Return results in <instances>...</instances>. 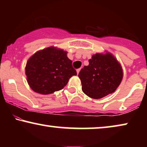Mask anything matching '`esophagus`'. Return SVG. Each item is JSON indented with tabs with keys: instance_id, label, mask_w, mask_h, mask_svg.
Listing matches in <instances>:
<instances>
[{
	"instance_id": "esophagus-1",
	"label": "esophagus",
	"mask_w": 147,
	"mask_h": 147,
	"mask_svg": "<svg viewBox=\"0 0 147 147\" xmlns=\"http://www.w3.org/2000/svg\"><path fill=\"white\" fill-rule=\"evenodd\" d=\"M80 69H80V68H79V69H78L77 70H76V72H77V74H79V72L80 71Z\"/></svg>"
}]
</instances>
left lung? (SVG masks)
Segmentation results:
<instances>
[{"instance_id": "left-lung-1", "label": "left lung", "mask_w": 147, "mask_h": 147, "mask_svg": "<svg viewBox=\"0 0 147 147\" xmlns=\"http://www.w3.org/2000/svg\"><path fill=\"white\" fill-rule=\"evenodd\" d=\"M82 91L93 99L113 93L121 83L123 71L120 63L109 52L96 53L78 74Z\"/></svg>"}]
</instances>
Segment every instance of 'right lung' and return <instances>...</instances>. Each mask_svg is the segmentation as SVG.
Returning a JSON list of instances; mask_svg holds the SVG:
<instances>
[{
	"label": "right lung",
	"instance_id": "right-lung-1",
	"mask_svg": "<svg viewBox=\"0 0 147 147\" xmlns=\"http://www.w3.org/2000/svg\"><path fill=\"white\" fill-rule=\"evenodd\" d=\"M67 53L51 46L37 51L28 59L25 75L34 92L47 95L59 91L67 85L70 78L77 75Z\"/></svg>",
	"mask_w": 147,
	"mask_h": 147
}]
</instances>
